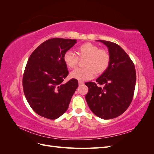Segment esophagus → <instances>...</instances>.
<instances>
[{
  "label": "esophagus",
  "mask_w": 154,
  "mask_h": 154,
  "mask_svg": "<svg viewBox=\"0 0 154 154\" xmlns=\"http://www.w3.org/2000/svg\"><path fill=\"white\" fill-rule=\"evenodd\" d=\"M78 83H79V85H82L84 84V82H82V81H79V82H78Z\"/></svg>",
  "instance_id": "1"
}]
</instances>
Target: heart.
Masks as SVG:
<instances>
[{
    "mask_svg": "<svg viewBox=\"0 0 154 154\" xmlns=\"http://www.w3.org/2000/svg\"><path fill=\"white\" fill-rule=\"evenodd\" d=\"M78 54L81 57H87L85 68H78L70 73L72 78L80 81H85L93 78L96 73L101 74L108 68L110 56L108 51L100 49L99 46L91 42H87L79 46ZM63 61L71 69L76 67L78 61V56L72 51L68 50L63 54Z\"/></svg>",
    "mask_w": 154,
    "mask_h": 154,
    "instance_id": "obj_1",
    "label": "heart"
}]
</instances>
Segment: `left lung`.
I'll return each instance as SVG.
<instances>
[{
    "label": "left lung",
    "instance_id": "8db88e82",
    "mask_svg": "<svg viewBox=\"0 0 154 154\" xmlns=\"http://www.w3.org/2000/svg\"><path fill=\"white\" fill-rule=\"evenodd\" d=\"M109 49L110 61L107 69L94 82H87L85 96L91 111L103 119L115 118L122 114L131 103L136 82L133 62L120 46L111 42L97 40Z\"/></svg>",
    "mask_w": 154,
    "mask_h": 154
}]
</instances>
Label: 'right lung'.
<instances>
[{"mask_svg":"<svg viewBox=\"0 0 154 154\" xmlns=\"http://www.w3.org/2000/svg\"><path fill=\"white\" fill-rule=\"evenodd\" d=\"M76 40L54 38L41 44L28 59L23 75V89L32 109L44 118L56 119L67 110L78 82L63 83L69 71L64 53Z\"/></svg>","mask_w":154,"mask_h":154,"instance_id":"obj_1","label":"right lung"}]
</instances>
